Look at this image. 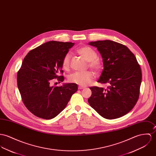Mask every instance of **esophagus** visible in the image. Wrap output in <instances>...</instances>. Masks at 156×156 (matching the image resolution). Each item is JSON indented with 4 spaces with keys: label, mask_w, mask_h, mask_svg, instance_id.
<instances>
[{
    "label": "esophagus",
    "mask_w": 156,
    "mask_h": 156,
    "mask_svg": "<svg viewBox=\"0 0 156 156\" xmlns=\"http://www.w3.org/2000/svg\"><path fill=\"white\" fill-rule=\"evenodd\" d=\"M83 88H85V87H83V86H78V89H83Z\"/></svg>",
    "instance_id": "esophagus-1"
}]
</instances>
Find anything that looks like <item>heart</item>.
<instances>
[{"label": "heart", "instance_id": "obj_1", "mask_svg": "<svg viewBox=\"0 0 156 156\" xmlns=\"http://www.w3.org/2000/svg\"><path fill=\"white\" fill-rule=\"evenodd\" d=\"M77 52L87 61L88 66L90 69L99 71L102 69V62L97 58V53L95 50L89 46H84L77 49ZM71 55L67 53L62 59V66L65 70H68L70 67ZM94 74L90 71L84 72H75L70 76L69 80L71 83L80 86L89 85L94 79Z\"/></svg>", "mask_w": 156, "mask_h": 156}]
</instances>
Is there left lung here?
<instances>
[{"label":"left lung","mask_w":156,"mask_h":156,"mask_svg":"<svg viewBox=\"0 0 156 156\" xmlns=\"http://www.w3.org/2000/svg\"><path fill=\"white\" fill-rule=\"evenodd\" d=\"M103 60L104 70L98 82L107 88L92 86L89 105L105 119H114L128 113L136 104L142 73L134 54L126 46L112 41L91 42Z\"/></svg>","instance_id":"left-lung-1"}]
</instances>
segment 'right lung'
<instances>
[{
  "label": "right lung",
  "mask_w": 156,
  "mask_h": 156,
  "mask_svg": "<svg viewBox=\"0 0 156 156\" xmlns=\"http://www.w3.org/2000/svg\"><path fill=\"white\" fill-rule=\"evenodd\" d=\"M74 43L49 41L31 50L25 57L17 73V85L22 101L28 110L43 119L56 117L66 107L78 89L76 83L52 86L54 79L60 83L59 76L62 61Z\"/></svg>",
  "instance_id": "obj_1"
}]
</instances>
